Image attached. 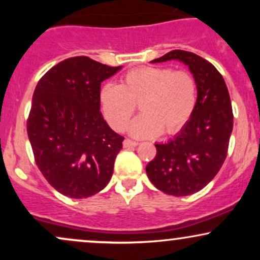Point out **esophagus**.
<instances>
[{
  "label": "esophagus",
  "instance_id": "obj_1",
  "mask_svg": "<svg viewBox=\"0 0 260 260\" xmlns=\"http://www.w3.org/2000/svg\"><path fill=\"white\" fill-rule=\"evenodd\" d=\"M138 145V142H134L132 139H124L123 140V147L124 148H131V147H137Z\"/></svg>",
  "mask_w": 260,
  "mask_h": 260
}]
</instances>
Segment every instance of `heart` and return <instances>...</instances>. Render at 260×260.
<instances>
[{"label": "heart", "instance_id": "b5f03b06", "mask_svg": "<svg viewBox=\"0 0 260 260\" xmlns=\"http://www.w3.org/2000/svg\"><path fill=\"white\" fill-rule=\"evenodd\" d=\"M100 105L113 129L124 131L139 104L142 115L129 124L137 138L174 134L187 124L197 103V82L188 71L144 66L100 89Z\"/></svg>", "mask_w": 260, "mask_h": 260}]
</instances>
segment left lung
Listing matches in <instances>:
<instances>
[{
  "mask_svg": "<svg viewBox=\"0 0 260 260\" xmlns=\"http://www.w3.org/2000/svg\"><path fill=\"white\" fill-rule=\"evenodd\" d=\"M169 59H178L189 67L198 96L190 120L174 139L155 144L156 156L145 170L157 189L186 197L203 189L221 169L228 156L234 113L225 80L210 62L183 50H172L151 62Z\"/></svg>",
  "mask_w": 260,
  "mask_h": 260,
  "instance_id": "8db88e82",
  "label": "left lung"
}]
</instances>
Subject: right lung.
Wrapping results in <instances>:
<instances>
[{"label": "right lung", "instance_id": "add662e5", "mask_svg": "<svg viewBox=\"0 0 260 260\" xmlns=\"http://www.w3.org/2000/svg\"><path fill=\"white\" fill-rule=\"evenodd\" d=\"M121 66L86 56L63 59L39 80L26 131L39 170L57 192L76 199L96 194L111 180L123 137L100 111V86Z\"/></svg>", "mask_w": 260, "mask_h": 260}]
</instances>
